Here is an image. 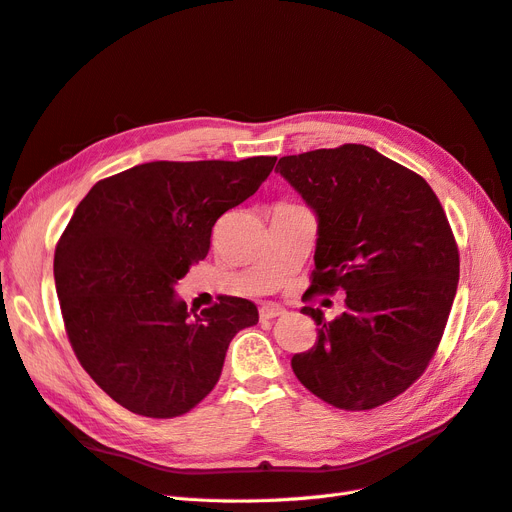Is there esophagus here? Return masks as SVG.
Instances as JSON below:
<instances>
[{"mask_svg":"<svg viewBox=\"0 0 512 512\" xmlns=\"http://www.w3.org/2000/svg\"><path fill=\"white\" fill-rule=\"evenodd\" d=\"M286 309L282 305L277 303H265L260 305V318L262 320H271V318H277V316H284Z\"/></svg>","mask_w":512,"mask_h":512,"instance_id":"obj_1","label":"esophagus"}]
</instances>
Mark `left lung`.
Masks as SVG:
<instances>
[{
    "instance_id": "1",
    "label": "left lung",
    "mask_w": 512,
    "mask_h": 512,
    "mask_svg": "<svg viewBox=\"0 0 512 512\" xmlns=\"http://www.w3.org/2000/svg\"><path fill=\"white\" fill-rule=\"evenodd\" d=\"M280 173L318 218L309 294L346 290V312L292 356L307 391L339 410H371L423 376L459 282V250L429 183L365 145L284 156Z\"/></svg>"
}]
</instances>
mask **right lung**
Listing matches in <instances>:
<instances>
[{"mask_svg":"<svg viewBox=\"0 0 512 512\" xmlns=\"http://www.w3.org/2000/svg\"><path fill=\"white\" fill-rule=\"evenodd\" d=\"M275 160L138 164L98 181L76 207L55 247L61 316L76 359L119 406L149 418L190 412L218 384L232 337L258 322L239 297L192 316L175 284Z\"/></svg>","mask_w":512,"mask_h":512,"instance_id":"right-lung-1","label":"right lung"}]
</instances>
